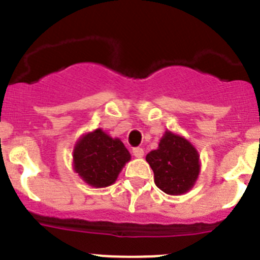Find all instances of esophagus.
<instances>
[{
  "mask_svg": "<svg viewBox=\"0 0 260 260\" xmlns=\"http://www.w3.org/2000/svg\"><path fill=\"white\" fill-rule=\"evenodd\" d=\"M132 153L135 157H143V154H145V151H143V148H141V147H135V148L132 149Z\"/></svg>",
  "mask_w": 260,
  "mask_h": 260,
  "instance_id": "esophagus-1",
  "label": "esophagus"
}]
</instances>
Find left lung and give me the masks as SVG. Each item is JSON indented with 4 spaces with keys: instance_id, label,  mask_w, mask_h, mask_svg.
<instances>
[{
    "instance_id": "8db88e82",
    "label": "left lung",
    "mask_w": 260,
    "mask_h": 260,
    "mask_svg": "<svg viewBox=\"0 0 260 260\" xmlns=\"http://www.w3.org/2000/svg\"><path fill=\"white\" fill-rule=\"evenodd\" d=\"M154 174V183L169 195H180L190 190L200 171L198 151L188 141L166 132L158 148L146 156Z\"/></svg>"
}]
</instances>
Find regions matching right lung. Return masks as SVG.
<instances>
[{"label": "right lung", "instance_id": "obj_1", "mask_svg": "<svg viewBox=\"0 0 260 260\" xmlns=\"http://www.w3.org/2000/svg\"><path fill=\"white\" fill-rule=\"evenodd\" d=\"M74 169L79 176L94 187H106L117 180L131 154L118 138L95 129L80 138L74 148Z\"/></svg>", "mask_w": 260, "mask_h": 260}]
</instances>
